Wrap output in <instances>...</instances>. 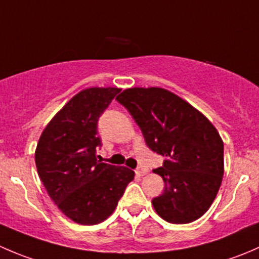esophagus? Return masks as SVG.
I'll return each instance as SVG.
<instances>
[{
    "mask_svg": "<svg viewBox=\"0 0 259 259\" xmlns=\"http://www.w3.org/2000/svg\"><path fill=\"white\" fill-rule=\"evenodd\" d=\"M146 171H148V170H146L145 168H142V166H139V168L135 169V174H137V176H139V177L145 176Z\"/></svg>",
    "mask_w": 259,
    "mask_h": 259,
    "instance_id": "obj_1",
    "label": "esophagus"
}]
</instances>
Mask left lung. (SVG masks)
I'll use <instances>...</instances> for the list:
<instances>
[{
  "label": "left lung",
  "mask_w": 259,
  "mask_h": 259,
  "mask_svg": "<svg viewBox=\"0 0 259 259\" xmlns=\"http://www.w3.org/2000/svg\"><path fill=\"white\" fill-rule=\"evenodd\" d=\"M163 165L154 169L164 192L151 203L169 223L200 218L215 199L224 173V146L213 124L190 104L160 88L126 89L116 98Z\"/></svg>",
  "instance_id": "1"
}]
</instances>
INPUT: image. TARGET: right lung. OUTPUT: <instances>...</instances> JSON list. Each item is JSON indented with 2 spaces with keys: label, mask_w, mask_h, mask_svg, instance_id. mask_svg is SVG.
Masks as SVG:
<instances>
[{
  "label": "right lung",
  "mask_w": 259,
  "mask_h": 259,
  "mask_svg": "<svg viewBox=\"0 0 259 259\" xmlns=\"http://www.w3.org/2000/svg\"><path fill=\"white\" fill-rule=\"evenodd\" d=\"M116 88H90L75 95L41 134L36 168L50 198L71 221L93 226L105 221L122 197L134 171L98 160V122Z\"/></svg>",
  "instance_id": "1"
}]
</instances>
